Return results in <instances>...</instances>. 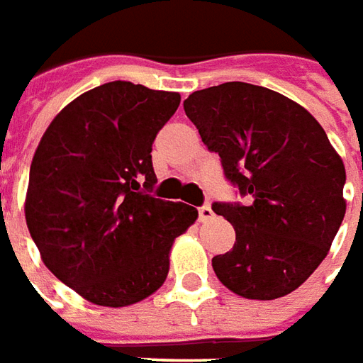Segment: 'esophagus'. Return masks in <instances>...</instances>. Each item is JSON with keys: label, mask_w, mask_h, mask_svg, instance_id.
Listing matches in <instances>:
<instances>
[{"label": "esophagus", "mask_w": 363, "mask_h": 363, "mask_svg": "<svg viewBox=\"0 0 363 363\" xmlns=\"http://www.w3.org/2000/svg\"><path fill=\"white\" fill-rule=\"evenodd\" d=\"M213 215H215V213H213V209H211L209 205H203V207H199V220H201V223H207V220H211V218H213Z\"/></svg>", "instance_id": "1"}]
</instances>
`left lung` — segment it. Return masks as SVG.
<instances>
[{"instance_id":"1","label":"left lung","mask_w":363,"mask_h":363,"mask_svg":"<svg viewBox=\"0 0 363 363\" xmlns=\"http://www.w3.org/2000/svg\"><path fill=\"white\" fill-rule=\"evenodd\" d=\"M184 109L225 176L250 205L215 203L235 227L233 250L213 258L218 281L246 299L295 291L326 258L346 213L344 162L305 107L274 89L227 82Z\"/></svg>"}]
</instances>
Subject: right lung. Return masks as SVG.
Returning <instances> with one entry per match:
<instances>
[{"label": "right lung", "instance_id": "obj_1", "mask_svg": "<svg viewBox=\"0 0 363 363\" xmlns=\"http://www.w3.org/2000/svg\"><path fill=\"white\" fill-rule=\"evenodd\" d=\"M179 99L109 82L66 105L35 150L27 227L46 268L89 303L128 307L158 291L172 244L197 220L191 205L148 195L152 143Z\"/></svg>", "mask_w": 363, "mask_h": 363}]
</instances>
